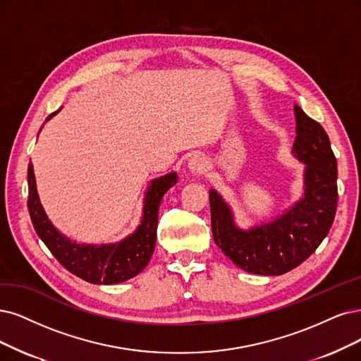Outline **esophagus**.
<instances>
[{
    "label": "esophagus",
    "mask_w": 361,
    "mask_h": 361,
    "mask_svg": "<svg viewBox=\"0 0 361 361\" xmlns=\"http://www.w3.org/2000/svg\"><path fill=\"white\" fill-rule=\"evenodd\" d=\"M205 169H207V160L201 154H195L189 160V171H190L192 176L199 177V176H201V173L205 172Z\"/></svg>",
    "instance_id": "esophagus-1"
}]
</instances>
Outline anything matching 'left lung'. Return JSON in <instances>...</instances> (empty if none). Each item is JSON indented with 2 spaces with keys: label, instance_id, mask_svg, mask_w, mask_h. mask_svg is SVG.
<instances>
[{
  "label": "left lung",
  "instance_id": "left-lung-1",
  "mask_svg": "<svg viewBox=\"0 0 361 361\" xmlns=\"http://www.w3.org/2000/svg\"><path fill=\"white\" fill-rule=\"evenodd\" d=\"M293 156L305 164L303 196L283 216L248 231L217 190H209L211 228L217 247L238 268L257 275H283L308 259L327 236L338 205V164L326 130L295 105Z\"/></svg>",
  "mask_w": 361,
  "mask_h": 361
}]
</instances>
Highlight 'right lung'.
<instances>
[{
  "label": "right lung",
  "mask_w": 361,
  "mask_h": 361,
  "mask_svg": "<svg viewBox=\"0 0 361 361\" xmlns=\"http://www.w3.org/2000/svg\"><path fill=\"white\" fill-rule=\"evenodd\" d=\"M56 113L50 114L47 120ZM177 180V173L171 172L150 183L140 226L116 244H78L62 235L47 219L39 202L32 164L28 166V209L37 235L66 271L90 284H117L138 275L150 262L156 245L160 201Z\"/></svg>",
  "instance_id": "1"
}]
</instances>
